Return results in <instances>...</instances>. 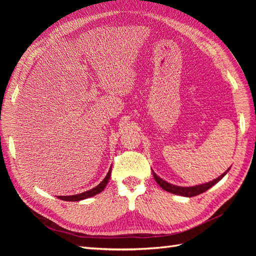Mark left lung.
Wrapping results in <instances>:
<instances>
[{
  "label": "left lung",
  "instance_id": "left-lung-1",
  "mask_svg": "<svg viewBox=\"0 0 256 256\" xmlns=\"http://www.w3.org/2000/svg\"><path fill=\"white\" fill-rule=\"evenodd\" d=\"M230 168H228L226 171L224 172L222 175H220L218 178H216V180H214L212 182H205V184H196V186H192V187H182V186H175L173 184H170V182H166L164 180H162V178L159 177L154 171H152V175L154 177V180H156L157 184L164 190H166L168 192H171V193H173V194L191 198V196H198V194H200V193L207 191L209 188H212L214 184H216V182H220L222 178L228 174V172L230 171Z\"/></svg>",
  "mask_w": 256,
  "mask_h": 256
}]
</instances>
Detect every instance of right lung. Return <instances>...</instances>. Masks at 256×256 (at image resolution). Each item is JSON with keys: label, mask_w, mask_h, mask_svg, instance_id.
Listing matches in <instances>:
<instances>
[{"label": "right lung", "mask_w": 256, "mask_h": 256, "mask_svg": "<svg viewBox=\"0 0 256 256\" xmlns=\"http://www.w3.org/2000/svg\"><path fill=\"white\" fill-rule=\"evenodd\" d=\"M111 172H112V166H111V168L109 170V172H108L106 176L104 178V180L100 182L98 186H96L95 188H92V189L88 190V191H85V192H82V193H80V194H74V196H58V198L63 200H68V202H78V200H82L94 196L98 194V193L104 191V189L106 188V186L108 184V182H109Z\"/></svg>", "instance_id": "add662e5"}]
</instances>
